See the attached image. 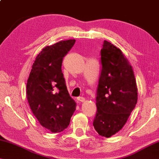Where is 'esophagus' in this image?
<instances>
[{"label": "esophagus", "instance_id": "34e87169", "mask_svg": "<svg viewBox=\"0 0 159 159\" xmlns=\"http://www.w3.org/2000/svg\"><path fill=\"white\" fill-rule=\"evenodd\" d=\"M77 99L79 102H83L85 101V99H84L83 97H78L77 98Z\"/></svg>", "mask_w": 159, "mask_h": 159}]
</instances>
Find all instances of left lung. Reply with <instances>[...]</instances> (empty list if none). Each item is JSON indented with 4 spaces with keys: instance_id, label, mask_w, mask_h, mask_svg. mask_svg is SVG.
<instances>
[{
    "instance_id": "obj_1",
    "label": "left lung",
    "mask_w": 159,
    "mask_h": 159,
    "mask_svg": "<svg viewBox=\"0 0 159 159\" xmlns=\"http://www.w3.org/2000/svg\"><path fill=\"white\" fill-rule=\"evenodd\" d=\"M102 46L93 126L99 135L109 138L126 124L138 93L133 70L121 51L106 40Z\"/></svg>"
}]
</instances>
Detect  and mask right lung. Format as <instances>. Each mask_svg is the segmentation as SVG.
<instances>
[{
  "mask_svg": "<svg viewBox=\"0 0 159 159\" xmlns=\"http://www.w3.org/2000/svg\"><path fill=\"white\" fill-rule=\"evenodd\" d=\"M75 41H60L43 48L35 58L27 82V99L32 111L43 127L54 133L69 126L76 108L61 68L63 58Z\"/></svg>",
  "mask_w": 159,
  "mask_h": 159,
  "instance_id": "1",
  "label": "right lung"
}]
</instances>
